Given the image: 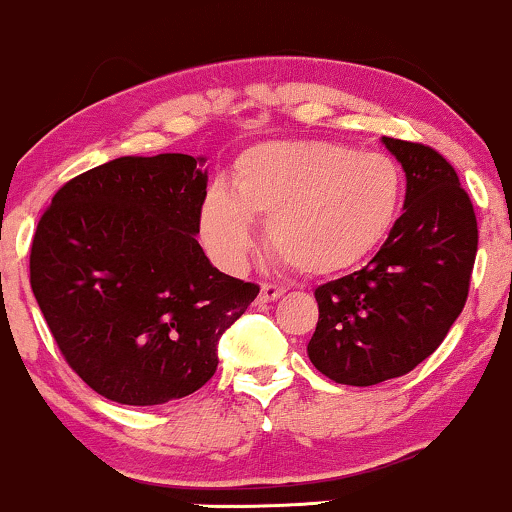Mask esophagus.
Returning a JSON list of instances; mask_svg holds the SVG:
<instances>
[{
    "instance_id": "obj_1",
    "label": "esophagus",
    "mask_w": 512,
    "mask_h": 512,
    "mask_svg": "<svg viewBox=\"0 0 512 512\" xmlns=\"http://www.w3.org/2000/svg\"><path fill=\"white\" fill-rule=\"evenodd\" d=\"M286 293L284 286H276V284H262L260 289V303H272L276 298H281Z\"/></svg>"
}]
</instances>
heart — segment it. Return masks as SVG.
I'll list each match as a JSON object with an SVG mask.
<instances>
[{
    "label": "heart",
    "instance_id": "1",
    "mask_svg": "<svg viewBox=\"0 0 512 512\" xmlns=\"http://www.w3.org/2000/svg\"><path fill=\"white\" fill-rule=\"evenodd\" d=\"M404 173L392 156L322 139L267 142L245 149L231 192L211 187L199 231L216 262L233 269L267 226L276 260L305 276H334L366 262L395 228Z\"/></svg>",
    "mask_w": 512,
    "mask_h": 512
}]
</instances>
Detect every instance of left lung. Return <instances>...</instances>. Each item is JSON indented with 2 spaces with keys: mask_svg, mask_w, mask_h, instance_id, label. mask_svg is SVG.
Returning a JSON list of instances; mask_svg holds the SVG:
<instances>
[{
  "mask_svg": "<svg viewBox=\"0 0 512 512\" xmlns=\"http://www.w3.org/2000/svg\"><path fill=\"white\" fill-rule=\"evenodd\" d=\"M407 178L404 211L366 267L315 289L308 358L342 385L409 373L438 349L467 301L477 216L455 168L424 144L383 137Z\"/></svg>",
  "mask_w": 512,
  "mask_h": 512,
  "instance_id": "obj_1",
  "label": "left lung"
}]
</instances>
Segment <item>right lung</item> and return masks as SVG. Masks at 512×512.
Instances as JSON below:
<instances>
[{
	"mask_svg": "<svg viewBox=\"0 0 512 512\" xmlns=\"http://www.w3.org/2000/svg\"><path fill=\"white\" fill-rule=\"evenodd\" d=\"M207 158L120 156L69 180L33 236L31 289L79 378L129 407L192 395L260 286L197 243Z\"/></svg>",
	"mask_w": 512,
	"mask_h": 512,
	"instance_id": "right-lung-1",
	"label": "right lung"
}]
</instances>
